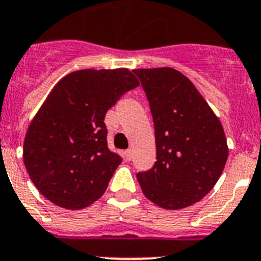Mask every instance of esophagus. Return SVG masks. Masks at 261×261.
I'll return each instance as SVG.
<instances>
[{"mask_svg": "<svg viewBox=\"0 0 261 261\" xmlns=\"http://www.w3.org/2000/svg\"><path fill=\"white\" fill-rule=\"evenodd\" d=\"M124 158H126L127 162H130L131 159H133V151H131V149H126V151H124Z\"/></svg>", "mask_w": 261, "mask_h": 261, "instance_id": "esophagus-1", "label": "esophagus"}]
</instances>
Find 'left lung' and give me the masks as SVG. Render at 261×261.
<instances>
[{"label": "left lung", "mask_w": 261, "mask_h": 261, "mask_svg": "<svg viewBox=\"0 0 261 261\" xmlns=\"http://www.w3.org/2000/svg\"><path fill=\"white\" fill-rule=\"evenodd\" d=\"M152 114L156 162L137 173L144 196L163 209L193 205L218 181L228 156L221 122L192 81L173 68L134 69Z\"/></svg>", "instance_id": "obj_1"}]
</instances>
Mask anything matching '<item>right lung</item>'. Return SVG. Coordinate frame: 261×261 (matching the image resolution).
I'll return each instance as SVG.
<instances>
[{
	"mask_svg": "<svg viewBox=\"0 0 261 261\" xmlns=\"http://www.w3.org/2000/svg\"><path fill=\"white\" fill-rule=\"evenodd\" d=\"M138 85L126 68L81 69L56 84L23 143L27 173L47 199L77 210L102 196L122 162L108 147L106 112Z\"/></svg>",
	"mask_w": 261,
	"mask_h": 261,
	"instance_id": "obj_1",
	"label": "right lung"
}]
</instances>
